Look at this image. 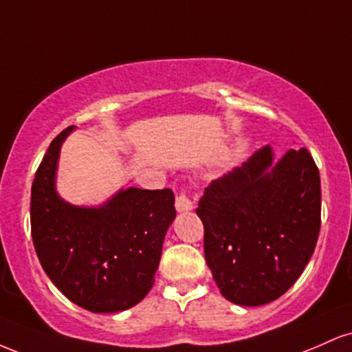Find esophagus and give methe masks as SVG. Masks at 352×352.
Segmentation results:
<instances>
[{
  "label": "esophagus",
  "mask_w": 352,
  "mask_h": 352,
  "mask_svg": "<svg viewBox=\"0 0 352 352\" xmlns=\"http://www.w3.org/2000/svg\"><path fill=\"white\" fill-rule=\"evenodd\" d=\"M175 208H177V212L185 213V212H190V210L193 208V204L190 201V199L185 195V193H180V195H177V199H175Z\"/></svg>",
  "instance_id": "esophagus-1"
}]
</instances>
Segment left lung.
<instances>
[{
    "mask_svg": "<svg viewBox=\"0 0 352 352\" xmlns=\"http://www.w3.org/2000/svg\"><path fill=\"white\" fill-rule=\"evenodd\" d=\"M197 215L205 260L220 293L261 306L300 278L321 227V182L306 148L274 160L270 145L205 188Z\"/></svg>",
    "mask_w": 352,
    "mask_h": 352,
    "instance_id": "1",
    "label": "left lung"
}]
</instances>
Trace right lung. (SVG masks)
<instances>
[{
	"instance_id": "1",
	"label": "right lung",
	"mask_w": 352,
	"mask_h": 352,
	"mask_svg": "<svg viewBox=\"0 0 352 352\" xmlns=\"http://www.w3.org/2000/svg\"><path fill=\"white\" fill-rule=\"evenodd\" d=\"M52 140L31 187V235L43 270L67 300L91 313H119L147 296L165 233L175 220L170 188H120L98 207L58 193L60 147Z\"/></svg>"
}]
</instances>
